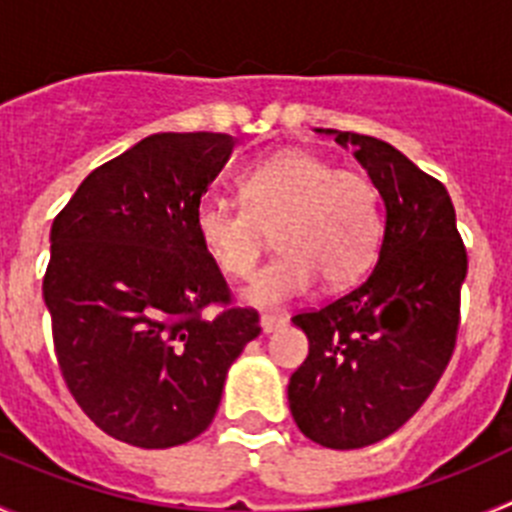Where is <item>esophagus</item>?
<instances>
[{
    "mask_svg": "<svg viewBox=\"0 0 512 512\" xmlns=\"http://www.w3.org/2000/svg\"><path fill=\"white\" fill-rule=\"evenodd\" d=\"M282 325H284L282 315H261V330H264L266 336L274 333L277 328H282Z\"/></svg>",
    "mask_w": 512,
    "mask_h": 512,
    "instance_id": "1",
    "label": "esophagus"
}]
</instances>
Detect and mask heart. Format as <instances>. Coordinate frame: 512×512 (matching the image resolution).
Segmentation results:
<instances>
[{
	"label": "heart",
	"mask_w": 512,
	"mask_h": 512,
	"mask_svg": "<svg viewBox=\"0 0 512 512\" xmlns=\"http://www.w3.org/2000/svg\"><path fill=\"white\" fill-rule=\"evenodd\" d=\"M243 207L202 200L194 233L207 259L230 279L251 277L266 233L282 253L243 289V302L277 310L300 300L323 279L338 289L369 269L382 235L379 192L359 171L336 169L307 151H282L243 171Z\"/></svg>",
	"instance_id": "heart-1"
}]
</instances>
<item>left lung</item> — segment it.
<instances>
[{"mask_svg": "<svg viewBox=\"0 0 512 512\" xmlns=\"http://www.w3.org/2000/svg\"><path fill=\"white\" fill-rule=\"evenodd\" d=\"M318 133L354 148L382 197L384 238L359 287L292 318L310 354L289 377L287 397L310 441L364 449L408 423L449 364L467 251L438 179L372 135Z\"/></svg>", "mask_w": 512, "mask_h": 512, "instance_id": "left-lung-1", "label": "left lung"}]
</instances>
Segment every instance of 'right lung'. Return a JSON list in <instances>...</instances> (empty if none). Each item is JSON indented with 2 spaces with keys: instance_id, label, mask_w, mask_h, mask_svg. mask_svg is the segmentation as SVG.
Here are the masks:
<instances>
[{
  "instance_id": "obj_1",
  "label": "right lung",
  "mask_w": 512,
  "mask_h": 512,
  "mask_svg": "<svg viewBox=\"0 0 512 512\" xmlns=\"http://www.w3.org/2000/svg\"><path fill=\"white\" fill-rule=\"evenodd\" d=\"M225 133H156L94 169L51 228L43 300L61 374L107 436L169 449L207 431L259 312L228 305L194 207L228 164Z\"/></svg>"
}]
</instances>
